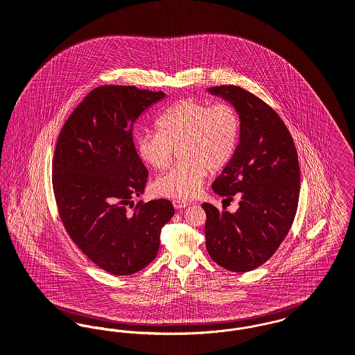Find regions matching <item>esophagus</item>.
<instances>
[{
    "label": "esophagus",
    "mask_w": 355,
    "mask_h": 355,
    "mask_svg": "<svg viewBox=\"0 0 355 355\" xmlns=\"http://www.w3.org/2000/svg\"><path fill=\"white\" fill-rule=\"evenodd\" d=\"M173 205H174V208L175 209H182L187 208L189 204L187 201H180V200H174L173 201Z\"/></svg>",
    "instance_id": "obj_1"
}]
</instances>
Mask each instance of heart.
<instances>
[{
    "label": "heart",
    "mask_w": 355,
    "mask_h": 355,
    "mask_svg": "<svg viewBox=\"0 0 355 355\" xmlns=\"http://www.w3.org/2000/svg\"><path fill=\"white\" fill-rule=\"evenodd\" d=\"M155 127L157 132L137 137V153L146 165L161 170L170 164L174 148L178 150L181 161L161 174L153 189L184 201L197 196L208 171L230 165L239 146L241 119L230 103L185 99L161 114Z\"/></svg>",
    "instance_id": "obj_1"
}]
</instances>
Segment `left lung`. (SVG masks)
<instances>
[{
  "label": "left lung",
  "mask_w": 355,
  "mask_h": 355,
  "mask_svg": "<svg viewBox=\"0 0 355 355\" xmlns=\"http://www.w3.org/2000/svg\"><path fill=\"white\" fill-rule=\"evenodd\" d=\"M208 91L237 110L241 132L233 159L211 185L230 201L239 197L240 207L230 213L202 204L207 250L228 271H252L271 259L291 228L300 190L297 153L287 125L260 98L237 85Z\"/></svg>",
  "instance_id": "obj_1"
}]
</instances>
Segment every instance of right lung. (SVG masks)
<instances>
[{"mask_svg": "<svg viewBox=\"0 0 355 355\" xmlns=\"http://www.w3.org/2000/svg\"><path fill=\"white\" fill-rule=\"evenodd\" d=\"M165 92L134 85H101L69 115L58 138L52 184L64 228L84 254L116 276L148 266L162 227L174 216L168 200L139 201L148 171L132 127Z\"/></svg>", "mask_w": 355, "mask_h": 355, "instance_id": "obj_1", "label": "right lung"}]
</instances>
